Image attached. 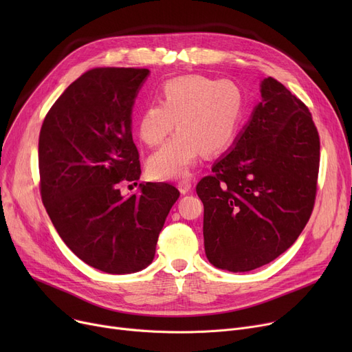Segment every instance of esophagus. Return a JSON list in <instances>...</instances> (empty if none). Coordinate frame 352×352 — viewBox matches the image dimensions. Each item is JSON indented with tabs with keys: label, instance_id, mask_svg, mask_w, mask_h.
Segmentation results:
<instances>
[{
	"label": "esophagus",
	"instance_id": "esophagus-1",
	"mask_svg": "<svg viewBox=\"0 0 352 352\" xmlns=\"http://www.w3.org/2000/svg\"><path fill=\"white\" fill-rule=\"evenodd\" d=\"M178 190L181 194H188L191 191V181L182 179L178 182Z\"/></svg>",
	"mask_w": 352,
	"mask_h": 352
}]
</instances>
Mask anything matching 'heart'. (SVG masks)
<instances>
[{"label": "heart", "instance_id": "b5f03b06", "mask_svg": "<svg viewBox=\"0 0 352 352\" xmlns=\"http://www.w3.org/2000/svg\"><path fill=\"white\" fill-rule=\"evenodd\" d=\"M244 92L231 80L202 76L165 82L161 104L146 105L138 134L148 146L161 145L175 128L178 134L148 160L155 179L187 177L201 153L217 155L232 145L244 117Z\"/></svg>", "mask_w": 352, "mask_h": 352}]
</instances>
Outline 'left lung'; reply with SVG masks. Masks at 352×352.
Wrapping results in <instances>:
<instances>
[{"label":"left lung","instance_id":"8db88e82","mask_svg":"<svg viewBox=\"0 0 352 352\" xmlns=\"http://www.w3.org/2000/svg\"><path fill=\"white\" fill-rule=\"evenodd\" d=\"M261 97L232 150L197 184L207 258L231 272L287 251L316 204L320 135L308 107L272 77Z\"/></svg>","mask_w":352,"mask_h":352}]
</instances>
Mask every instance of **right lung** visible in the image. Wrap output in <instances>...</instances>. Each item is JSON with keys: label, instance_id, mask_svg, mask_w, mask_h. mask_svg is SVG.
<instances>
[{"label": "right lung", "instance_id": "right-lung-1", "mask_svg": "<svg viewBox=\"0 0 352 352\" xmlns=\"http://www.w3.org/2000/svg\"><path fill=\"white\" fill-rule=\"evenodd\" d=\"M146 68L84 72L47 113L38 140L43 204L65 245L85 264L131 274L154 260L158 235L179 191L140 184L124 198L122 181L140 179L131 113ZM137 184V182H134Z\"/></svg>", "mask_w": 352, "mask_h": 352}]
</instances>
